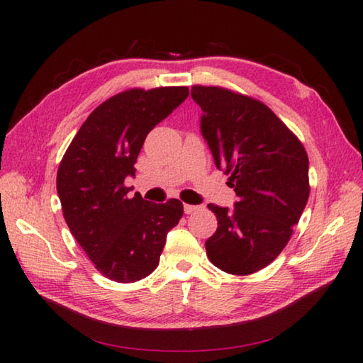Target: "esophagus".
Segmentation results:
<instances>
[{
    "instance_id": "esophagus-1",
    "label": "esophagus",
    "mask_w": 363,
    "mask_h": 363,
    "mask_svg": "<svg viewBox=\"0 0 363 363\" xmlns=\"http://www.w3.org/2000/svg\"><path fill=\"white\" fill-rule=\"evenodd\" d=\"M200 206H195V205H184V211H186V214H192L194 211L199 210Z\"/></svg>"
}]
</instances>
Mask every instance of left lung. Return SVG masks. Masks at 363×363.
<instances>
[{"label": "left lung", "mask_w": 363, "mask_h": 363, "mask_svg": "<svg viewBox=\"0 0 363 363\" xmlns=\"http://www.w3.org/2000/svg\"><path fill=\"white\" fill-rule=\"evenodd\" d=\"M203 110L201 136L214 164L229 174L233 208L210 203L218 229L208 238L214 266L248 275L286 247L309 199V158L299 139L262 102L218 86H192Z\"/></svg>", "instance_id": "1"}]
</instances>
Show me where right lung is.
I'll return each instance as SVG.
<instances>
[{"label": "right lung", "instance_id": "add662e5", "mask_svg": "<svg viewBox=\"0 0 363 363\" xmlns=\"http://www.w3.org/2000/svg\"><path fill=\"white\" fill-rule=\"evenodd\" d=\"M186 86L130 89L102 102L79 128L57 169L65 223L96 269L131 284L150 275L167 235L182 218L179 200L150 203L128 195L144 140L187 99Z\"/></svg>", "mask_w": 363, "mask_h": 363}]
</instances>
